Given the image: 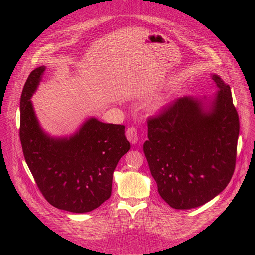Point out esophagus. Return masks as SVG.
<instances>
[{"label": "esophagus", "instance_id": "obj_1", "mask_svg": "<svg viewBox=\"0 0 255 255\" xmlns=\"http://www.w3.org/2000/svg\"><path fill=\"white\" fill-rule=\"evenodd\" d=\"M126 136L127 139L131 143V144H136L138 141V132L137 129L133 127L128 128L126 131Z\"/></svg>", "mask_w": 255, "mask_h": 255}]
</instances>
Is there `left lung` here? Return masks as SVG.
I'll return each mask as SVG.
<instances>
[{
    "label": "left lung",
    "mask_w": 255,
    "mask_h": 255,
    "mask_svg": "<svg viewBox=\"0 0 255 255\" xmlns=\"http://www.w3.org/2000/svg\"><path fill=\"white\" fill-rule=\"evenodd\" d=\"M211 100L183 96L149 118L143 151L161 197L175 209L205 204L231 181L240 120L231 88L217 74Z\"/></svg>",
    "instance_id": "left-lung-1"
}]
</instances>
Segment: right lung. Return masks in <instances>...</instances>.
Wrapping results in <instances>:
<instances>
[{
    "label": "right lung",
    "instance_id": "obj_1",
    "mask_svg": "<svg viewBox=\"0 0 255 255\" xmlns=\"http://www.w3.org/2000/svg\"><path fill=\"white\" fill-rule=\"evenodd\" d=\"M45 67L32 71L20 97L19 137L26 164L45 199L54 207L86 213L109 199L113 173L130 149L125 126L86 120L70 137L41 128L31 103Z\"/></svg>",
    "mask_w": 255,
    "mask_h": 255
}]
</instances>
